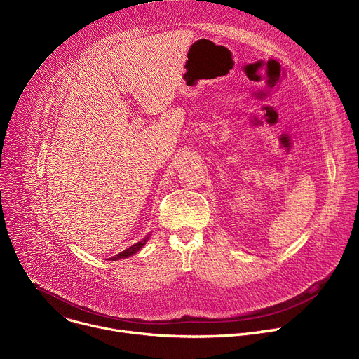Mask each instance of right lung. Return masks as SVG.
Here are the masks:
<instances>
[{"instance_id":"add662e5","label":"right lung","mask_w":359,"mask_h":359,"mask_svg":"<svg viewBox=\"0 0 359 359\" xmlns=\"http://www.w3.org/2000/svg\"><path fill=\"white\" fill-rule=\"evenodd\" d=\"M148 238L149 236H147V238H144L142 241H140V243H137L135 245H133V247H130V248H127V250H124L123 252H119V254H116L114 258H109V259H112V261H116V259H123V258H128V257H131V255H134V254H137L144 245H145V243L148 241Z\"/></svg>"}]
</instances>
